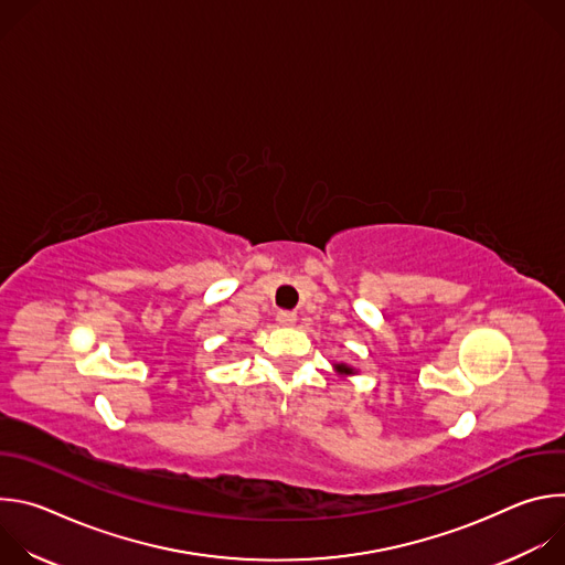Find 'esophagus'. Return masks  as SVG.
Returning a JSON list of instances; mask_svg holds the SVG:
<instances>
[{
    "label": "esophagus",
    "mask_w": 565,
    "mask_h": 565,
    "mask_svg": "<svg viewBox=\"0 0 565 565\" xmlns=\"http://www.w3.org/2000/svg\"><path fill=\"white\" fill-rule=\"evenodd\" d=\"M277 321H279L281 327H292L295 321H297V315L290 312V310H279V312H277Z\"/></svg>",
    "instance_id": "1"
}]
</instances>
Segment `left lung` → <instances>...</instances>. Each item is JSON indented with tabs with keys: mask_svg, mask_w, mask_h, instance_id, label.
Instances as JSON below:
<instances>
[{
	"mask_svg": "<svg viewBox=\"0 0 565 565\" xmlns=\"http://www.w3.org/2000/svg\"><path fill=\"white\" fill-rule=\"evenodd\" d=\"M333 371H335L340 377H351V375L358 373V369H353V366L347 364V362H335V364H333Z\"/></svg>",
	"mask_w": 565,
	"mask_h": 565,
	"instance_id": "8db88e82",
	"label": "left lung"
}]
</instances>
